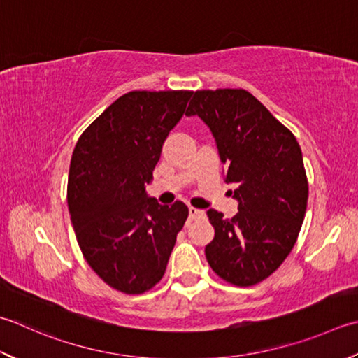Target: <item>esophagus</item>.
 I'll use <instances>...</instances> for the list:
<instances>
[{
    "instance_id": "obj_1",
    "label": "esophagus",
    "mask_w": 358,
    "mask_h": 358,
    "mask_svg": "<svg viewBox=\"0 0 358 358\" xmlns=\"http://www.w3.org/2000/svg\"><path fill=\"white\" fill-rule=\"evenodd\" d=\"M203 215H205V213H203L201 209H197L194 206L189 208V219H199V217H203Z\"/></svg>"
}]
</instances>
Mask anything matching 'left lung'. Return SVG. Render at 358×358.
<instances>
[{
	"mask_svg": "<svg viewBox=\"0 0 358 358\" xmlns=\"http://www.w3.org/2000/svg\"><path fill=\"white\" fill-rule=\"evenodd\" d=\"M197 115L215 138L225 181L234 183L239 213L225 219L209 209L215 229L208 264L237 287H250L279 268L303 225L309 183L293 133L242 88L195 91L186 116Z\"/></svg>",
	"mask_w": 358,
	"mask_h": 358,
	"instance_id": "obj_1",
	"label": "left lung"
}]
</instances>
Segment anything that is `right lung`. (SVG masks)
<instances>
[{
  "label": "right lung",
  "instance_id": "right-lung-1",
  "mask_svg": "<svg viewBox=\"0 0 358 358\" xmlns=\"http://www.w3.org/2000/svg\"><path fill=\"white\" fill-rule=\"evenodd\" d=\"M192 91H130L91 122L68 175V209L82 255L105 284L139 295L163 278L189 209L147 195L169 131Z\"/></svg>",
  "mask_w": 358,
  "mask_h": 358
}]
</instances>
